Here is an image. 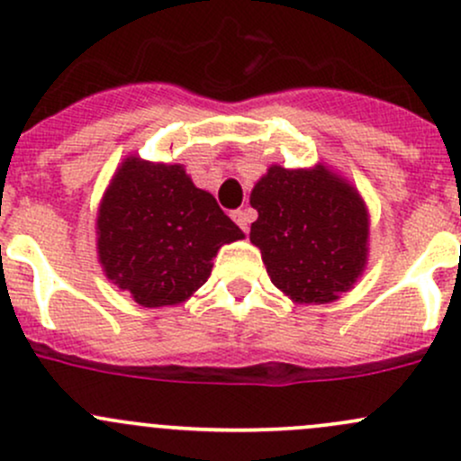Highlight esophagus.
Segmentation results:
<instances>
[{
	"instance_id": "esophagus-1",
	"label": "esophagus",
	"mask_w": 461,
	"mask_h": 461,
	"mask_svg": "<svg viewBox=\"0 0 461 461\" xmlns=\"http://www.w3.org/2000/svg\"><path fill=\"white\" fill-rule=\"evenodd\" d=\"M231 219H234V222L236 225L240 227L242 231H249V222H251V219H254V214H251V210H236V212H231Z\"/></svg>"
}]
</instances>
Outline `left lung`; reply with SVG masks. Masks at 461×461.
<instances>
[{
  "label": "left lung",
  "mask_w": 461,
  "mask_h": 461,
  "mask_svg": "<svg viewBox=\"0 0 461 461\" xmlns=\"http://www.w3.org/2000/svg\"><path fill=\"white\" fill-rule=\"evenodd\" d=\"M260 247L271 282L291 300L326 304L361 276L367 258V212L352 185L328 173L271 166L251 192Z\"/></svg>",
  "instance_id": "obj_1"
}]
</instances>
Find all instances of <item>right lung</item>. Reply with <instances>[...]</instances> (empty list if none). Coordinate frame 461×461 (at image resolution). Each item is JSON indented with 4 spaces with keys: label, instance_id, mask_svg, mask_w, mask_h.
I'll return each mask as SVG.
<instances>
[{
    "label": "right lung",
    "instance_id": "add662e5",
    "mask_svg": "<svg viewBox=\"0 0 461 461\" xmlns=\"http://www.w3.org/2000/svg\"><path fill=\"white\" fill-rule=\"evenodd\" d=\"M245 239L210 192L181 166L131 157L98 214V254L107 277L141 306L179 304L203 286L225 242Z\"/></svg>",
    "mask_w": 461,
    "mask_h": 461
}]
</instances>
